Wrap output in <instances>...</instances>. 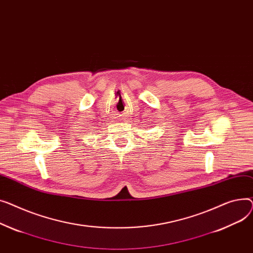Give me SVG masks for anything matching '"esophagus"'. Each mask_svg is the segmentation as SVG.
Listing matches in <instances>:
<instances>
[{
    "label": "esophagus",
    "instance_id": "34e87169",
    "mask_svg": "<svg viewBox=\"0 0 253 253\" xmlns=\"http://www.w3.org/2000/svg\"><path fill=\"white\" fill-rule=\"evenodd\" d=\"M121 116H122V115H117V116H116V118H118V117H121Z\"/></svg>",
    "mask_w": 253,
    "mask_h": 253
}]
</instances>
